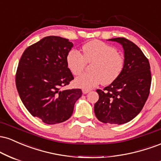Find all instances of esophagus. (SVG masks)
Listing matches in <instances>:
<instances>
[{"label": "esophagus", "mask_w": 161, "mask_h": 161, "mask_svg": "<svg viewBox=\"0 0 161 161\" xmlns=\"http://www.w3.org/2000/svg\"><path fill=\"white\" fill-rule=\"evenodd\" d=\"M89 92H90V90H88V89H84V88L82 89V93L85 94V95L87 93H88Z\"/></svg>", "instance_id": "34e87169"}]
</instances>
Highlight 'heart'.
Returning <instances> with one entry per match:
<instances>
[{"label":"heart","mask_w":161,"mask_h":161,"mask_svg":"<svg viewBox=\"0 0 161 161\" xmlns=\"http://www.w3.org/2000/svg\"><path fill=\"white\" fill-rule=\"evenodd\" d=\"M82 54L73 49L66 56V64L74 75L86 69L87 64H92V73H83L75 79V85L84 89H91L102 83L112 84L119 77L125 66V59L117 50L105 42L92 40L82 47Z\"/></svg>","instance_id":"b5f03b06"}]
</instances>
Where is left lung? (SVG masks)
<instances>
[{
	"label": "left lung",
	"instance_id": "obj_1",
	"mask_svg": "<svg viewBox=\"0 0 161 161\" xmlns=\"http://www.w3.org/2000/svg\"><path fill=\"white\" fill-rule=\"evenodd\" d=\"M117 42L124 49L125 66L114 82L97 89L99 99L95 104V114L99 121L110 124H123L141 112L151 84L150 64L142 50L125 38L110 39Z\"/></svg>",
	"mask_w": 161,
	"mask_h": 161
}]
</instances>
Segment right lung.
I'll return each mask as SVG.
<instances>
[{
	"instance_id": "1",
	"label": "right lung",
	"mask_w": 161,
	"mask_h": 161,
	"mask_svg": "<svg viewBox=\"0 0 161 161\" xmlns=\"http://www.w3.org/2000/svg\"><path fill=\"white\" fill-rule=\"evenodd\" d=\"M72 47L66 38L45 37L29 46L18 64L15 79L21 101L28 111L46 124L67 120L82 96L79 88L62 89L74 79L66 64Z\"/></svg>"
}]
</instances>
